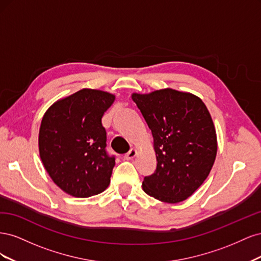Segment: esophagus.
<instances>
[{
  "label": "esophagus",
  "instance_id": "esophagus-1",
  "mask_svg": "<svg viewBox=\"0 0 261 261\" xmlns=\"http://www.w3.org/2000/svg\"><path fill=\"white\" fill-rule=\"evenodd\" d=\"M136 154H137V150L132 148V149L129 150V151L124 155V159H125V160H132V159H134V158L136 156Z\"/></svg>",
  "mask_w": 261,
  "mask_h": 261
}]
</instances>
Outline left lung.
<instances>
[{
	"instance_id": "left-lung-1",
	"label": "left lung",
	"mask_w": 261,
	"mask_h": 261,
	"mask_svg": "<svg viewBox=\"0 0 261 261\" xmlns=\"http://www.w3.org/2000/svg\"><path fill=\"white\" fill-rule=\"evenodd\" d=\"M153 137L156 169L143 180L153 198L186 200L209 175L217 155V133L202 100L172 88L132 94Z\"/></svg>"
}]
</instances>
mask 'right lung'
Here are the masks:
<instances>
[{
    "instance_id": "right-lung-1",
    "label": "right lung",
    "mask_w": 261,
    "mask_h": 261,
    "mask_svg": "<svg viewBox=\"0 0 261 261\" xmlns=\"http://www.w3.org/2000/svg\"><path fill=\"white\" fill-rule=\"evenodd\" d=\"M115 96L84 88L46 110L39 130L43 167L63 192L87 198L108 188L114 156L106 151L107 133L101 120Z\"/></svg>"
}]
</instances>
